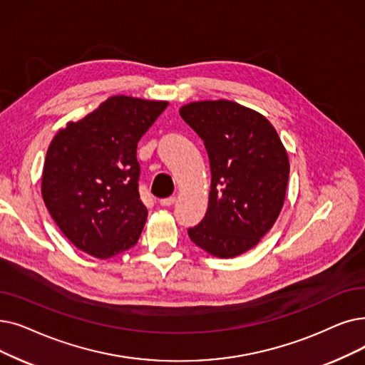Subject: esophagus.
Wrapping results in <instances>:
<instances>
[{
  "mask_svg": "<svg viewBox=\"0 0 365 365\" xmlns=\"http://www.w3.org/2000/svg\"><path fill=\"white\" fill-rule=\"evenodd\" d=\"M174 202H176V197H174V195L160 200V204H161V205H164V207H168V205H173Z\"/></svg>",
  "mask_w": 365,
  "mask_h": 365,
  "instance_id": "esophagus-1",
  "label": "esophagus"
}]
</instances>
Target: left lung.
<instances>
[{"label": "left lung", "instance_id": "8db88e82", "mask_svg": "<svg viewBox=\"0 0 365 365\" xmlns=\"http://www.w3.org/2000/svg\"><path fill=\"white\" fill-rule=\"evenodd\" d=\"M202 140L212 185L209 209L187 234L213 257L232 258L252 249L273 227L287 192V150L262 115L240 104L198 101L180 108Z\"/></svg>", "mask_w": 365, "mask_h": 365}]
</instances>
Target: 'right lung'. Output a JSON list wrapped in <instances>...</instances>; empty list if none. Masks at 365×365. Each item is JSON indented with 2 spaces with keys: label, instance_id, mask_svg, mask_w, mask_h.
<instances>
[{
  "label": "right lung",
  "instance_id": "1",
  "mask_svg": "<svg viewBox=\"0 0 365 365\" xmlns=\"http://www.w3.org/2000/svg\"><path fill=\"white\" fill-rule=\"evenodd\" d=\"M168 103L110 97L61 130L46 153L41 194L67 239L107 259L133 247L148 209L140 200L137 143Z\"/></svg>",
  "mask_w": 365,
  "mask_h": 365
}]
</instances>
